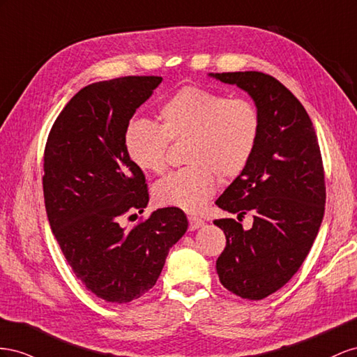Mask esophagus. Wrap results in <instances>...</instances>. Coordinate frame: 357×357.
<instances>
[{"instance_id":"obj_1","label":"esophagus","mask_w":357,"mask_h":357,"mask_svg":"<svg viewBox=\"0 0 357 357\" xmlns=\"http://www.w3.org/2000/svg\"><path fill=\"white\" fill-rule=\"evenodd\" d=\"M188 222H190V230H197L199 227L205 226V221L197 217H188Z\"/></svg>"}]
</instances>
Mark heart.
Instances as JSON below:
<instances>
[{
    "label": "heart",
    "instance_id": "1",
    "mask_svg": "<svg viewBox=\"0 0 357 357\" xmlns=\"http://www.w3.org/2000/svg\"><path fill=\"white\" fill-rule=\"evenodd\" d=\"M160 127L136 121L126 130V149L135 165L151 173L167 166L169 142L184 144L188 167L170 173L154 187L158 205L199 212L217 190V176L235 179L247 169L260 133L252 101L185 86L158 110Z\"/></svg>",
    "mask_w": 357,
    "mask_h": 357
}]
</instances>
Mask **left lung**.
Segmentation results:
<instances>
[{"label":"left lung","instance_id":"left-lung-1","mask_svg":"<svg viewBox=\"0 0 357 357\" xmlns=\"http://www.w3.org/2000/svg\"><path fill=\"white\" fill-rule=\"evenodd\" d=\"M250 94L260 115V133L247 169L215 205L233 218L215 220L226 248L217 260L229 291L260 301L287 284L312 247L324 215V170L317 135L301 101L277 79L260 71L209 73Z\"/></svg>","mask_w":357,"mask_h":357}]
</instances>
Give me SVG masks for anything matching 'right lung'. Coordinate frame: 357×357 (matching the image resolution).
Segmentation results:
<instances>
[{
	"instance_id": "1",
	"label": "right lung",
	"mask_w": 357,
	"mask_h": 357,
	"mask_svg": "<svg viewBox=\"0 0 357 357\" xmlns=\"http://www.w3.org/2000/svg\"><path fill=\"white\" fill-rule=\"evenodd\" d=\"M126 76L82 88L58 115L45 148V206L77 280L97 298L127 303L155 286L169 250L188 229L185 213L162 208L126 229L149 202L145 175L126 149V130L161 84Z\"/></svg>"
}]
</instances>
